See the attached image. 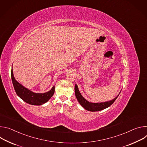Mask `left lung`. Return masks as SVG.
<instances>
[{
    "mask_svg": "<svg viewBox=\"0 0 147 147\" xmlns=\"http://www.w3.org/2000/svg\"><path fill=\"white\" fill-rule=\"evenodd\" d=\"M75 96L76 97V99L79 103L85 109L90 111H97L102 110L110 106H111L115 101L116 100V99L118 97L119 95L112 100L106 102L104 103H90L88 101H87L84 97L80 94L78 87L77 85H75Z\"/></svg>",
    "mask_w": 147,
    "mask_h": 147,
    "instance_id": "obj_1",
    "label": "left lung"
}]
</instances>
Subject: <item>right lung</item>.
<instances>
[{"label":"right lung","mask_w":147,"mask_h":147,"mask_svg":"<svg viewBox=\"0 0 147 147\" xmlns=\"http://www.w3.org/2000/svg\"><path fill=\"white\" fill-rule=\"evenodd\" d=\"M11 76L12 83L16 94L23 100L28 104L32 105H41L48 102L54 93V86L50 91L44 93H36L30 91L16 80L14 78L12 69L11 72Z\"/></svg>","instance_id":"add662e5"}]
</instances>
